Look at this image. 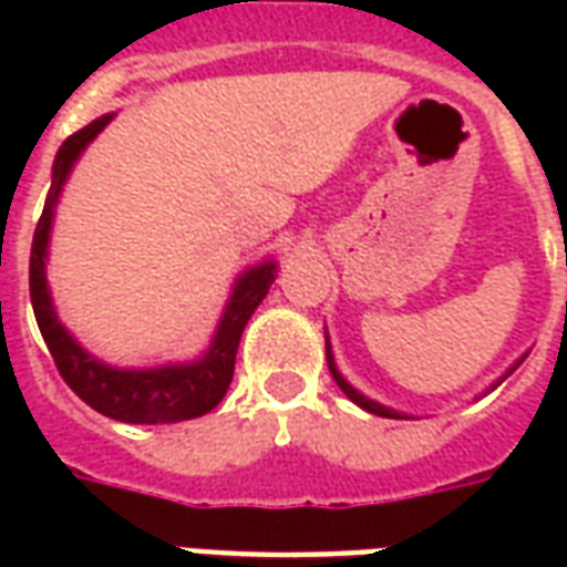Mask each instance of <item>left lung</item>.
Instances as JSON below:
<instances>
[{
	"label": "left lung",
	"mask_w": 567,
	"mask_h": 567,
	"mask_svg": "<svg viewBox=\"0 0 567 567\" xmlns=\"http://www.w3.org/2000/svg\"><path fill=\"white\" fill-rule=\"evenodd\" d=\"M565 264H567V251H565ZM324 352H328V368H331L333 382H337V385H340V389H343V394H346V398H349V401H352V404H358V406H361V410H368V413H373V416H382V419H410V416H406V413H398V410H392V406L377 404V401H373V398H368V394H361V392H358V389H355V385H352V382L346 380L343 373H340V370H337V361H333L331 340H328V333H324ZM523 361H525V355L519 358V361H516V364H513V368L507 370V373H504V377H501L498 382H492V389H495V385H501V382L507 380V377H511L513 370L519 368V364H523Z\"/></svg>",
	"instance_id": "8db88e82"
}]
</instances>
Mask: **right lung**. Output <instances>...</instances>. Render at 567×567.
<instances>
[{"mask_svg": "<svg viewBox=\"0 0 567 567\" xmlns=\"http://www.w3.org/2000/svg\"><path fill=\"white\" fill-rule=\"evenodd\" d=\"M112 117L115 115L96 117L93 124L72 133L56 151L54 169H51V190H48L42 218H39L35 234H32V312H35L44 343L54 355L60 377L96 413L127 422V425H169V422L206 416L209 410L221 404V398L230 389L239 337L246 331L251 312L260 307V300L267 297L270 285L276 282L279 260H260V264L236 276L230 297L224 303L221 319H218V328L212 333L209 349L194 361H175V364H157V368H112L103 358L91 355L56 316L51 288H48V248H51L54 209L69 173L79 163L84 148L109 127Z\"/></svg>", "mask_w": 567, "mask_h": 567, "instance_id": "add662e5", "label": "right lung"}]
</instances>
